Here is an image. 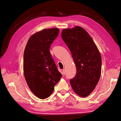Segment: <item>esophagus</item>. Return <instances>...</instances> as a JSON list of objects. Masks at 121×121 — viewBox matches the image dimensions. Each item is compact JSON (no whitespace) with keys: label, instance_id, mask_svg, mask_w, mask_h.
<instances>
[{"label":"esophagus","instance_id":"esophagus-1","mask_svg":"<svg viewBox=\"0 0 121 121\" xmlns=\"http://www.w3.org/2000/svg\"><path fill=\"white\" fill-rule=\"evenodd\" d=\"M63 75H65V69H63Z\"/></svg>","mask_w":121,"mask_h":121}]
</instances>
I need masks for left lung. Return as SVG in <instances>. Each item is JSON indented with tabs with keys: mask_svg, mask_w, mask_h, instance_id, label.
Returning <instances> with one entry per match:
<instances>
[{
	"mask_svg": "<svg viewBox=\"0 0 121 121\" xmlns=\"http://www.w3.org/2000/svg\"><path fill=\"white\" fill-rule=\"evenodd\" d=\"M61 36L71 51L77 68L70 84L78 96L86 97L96 88L100 77V52L92 37L80 26L63 29Z\"/></svg>",
	"mask_w": 121,
	"mask_h": 121,
	"instance_id": "left-lung-1",
	"label": "left lung"
}]
</instances>
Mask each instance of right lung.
<instances>
[{"label":"right lung","instance_id":"obj_1","mask_svg":"<svg viewBox=\"0 0 121 121\" xmlns=\"http://www.w3.org/2000/svg\"><path fill=\"white\" fill-rule=\"evenodd\" d=\"M59 32L57 28L37 32L29 38L24 51L25 79L31 91L40 99L50 96L62 77L49 52Z\"/></svg>","mask_w":121,"mask_h":121}]
</instances>
